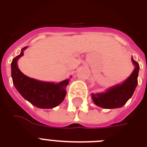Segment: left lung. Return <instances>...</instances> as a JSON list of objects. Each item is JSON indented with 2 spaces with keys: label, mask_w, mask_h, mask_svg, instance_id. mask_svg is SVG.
<instances>
[{
  "label": "left lung",
  "mask_w": 147,
  "mask_h": 147,
  "mask_svg": "<svg viewBox=\"0 0 147 147\" xmlns=\"http://www.w3.org/2000/svg\"><path fill=\"white\" fill-rule=\"evenodd\" d=\"M131 59L136 67L130 77L123 84L111 88L105 93L92 94V99L95 105L107 109L117 108L123 106L132 97L138 83L137 77L140 66L135 60Z\"/></svg>",
  "instance_id": "1"
}]
</instances>
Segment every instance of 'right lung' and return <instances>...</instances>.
Returning a JSON list of instances; mask_svg holds the SVG:
<instances>
[{
  "label": "right lung",
  "instance_id": "right-lung-1",
  "mask_svg": "<svg viewBox=\"0 0 147 147\" xmlns=\"http://www.w3.org/2000/svg\"><path fill=\"white\" fill-rule=\"evenodd\" d=\"M26 48H23L21 53L11 62V76L15 88L22 96L36 107L43 109L56 107L65 97V88L69 83V79L54 84L35 80L22 73L17 66V61L24 55V50Z\"/></svg>",
  "mask_w": 147,
  "mask_h": 147
}]
</instances>
